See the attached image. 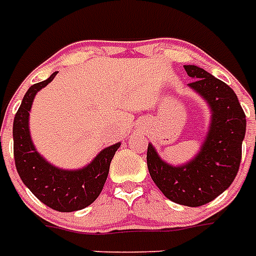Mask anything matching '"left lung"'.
I'll return each mask as SVG.
<instances>
[{
	"mask_svg": "<svg viewBox=\"0 0 256 256\" xmlns=\"http://www.w3.org/2000/svg\"><path fill=\"white\" fill-rule=\"evenodd\" d=\"M193 79L188 86L196 92L210 110V124L196 155L184 164L163 160L148 144L146 164L156 186L174 203L198 207L218 198L236 178L246 136V114L236 93L225 82L198 66H185Z\"/></svg>",
	"mask_w": 256,
	"mask_h": 256,
	"instance_id": "obj_1",
	"label": "left lung"
}]
</instances>
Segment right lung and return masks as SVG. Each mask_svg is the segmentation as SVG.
I'll list each match as a JSON object with an SVG mask.
<instances>
[{
	"label": "right lung",
	"mask_w": 256,
	"mask_h": 256,
	"mask_svg": "<svg viewBox=\"0 0 256 256\" xmlns=\"http://www.w3.org/2000/svg\"><path fill=\"white\" fill-rule=\"evenodd\" d=\"M58 71L27 90L14 115V164L22 181L36 198L48 207L71 212L88 207L100 196L108 177L110 164L120 142L101 150L93 160L82 168H60L48 162L36 150L30 133V111L36 93L52 82Z\"/></svg>",
	"instance_id": "1"
}]
</instances>
